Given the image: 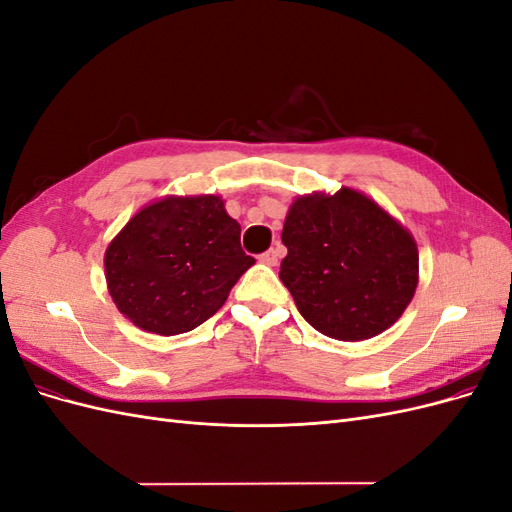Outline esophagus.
I'll use <instances>...</instances> for the list:
<instances>
[{"instance_id": "34e87169", "label": "esophagus", "mask_w": 512, "mask_h": 512, "mask_svg": "<svg viewBox=\"0 0 512 512\" xmlns=\"http://www.w3.org/2000/svg\"><path fill=\"white\" fill-rule=\"evenodd\" d=\"M282 256H284V247L277 243L275 247H269L265 254H260V262H265V265L273 267V265H277V260H280Z\"/></svg>"}]
</instances>
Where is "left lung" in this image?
I'll return each instance as SVG.
<instances>
[{"mask_svg": "<svg viewBox=\"0 0 512 512\" xmlns=\"http://www.w3.org/2000/svg\"><path fill=\"white\" fill-rule=\"evenodd\" d=\"M280 280L301 316L322 335L361 342L404 314L418 282L410 232L374 200L344 188L292 203Z\"/></svg>", "mask_w": 512, "mask_h": 512, "instance_id": "left-lung-1", "label": "left lung"}]
</instances>
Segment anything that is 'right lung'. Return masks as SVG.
Here are the masks:
<instances>
[{
	"label": "right lung",
	"mask_w": 512,
	"mask_h": 512,
	"mask_svg": "<svg viewBox=\"0 0 512 512\" xmlns=\"http://www.w3.org/2000/svg\"><path fill=\"white\" fill-rule=\"evenodd\" d=\"M220 196L164 198L138 211L108 245V292L136 327L179 335L209 320L254 265Z\"/></svg>",
	"instance_id": "add662e5"
}]
</instances>
